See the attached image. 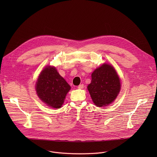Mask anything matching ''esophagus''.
Masks as SVG:
<instances>
[{"instance_id": "obj_1", "label": "esophagus", "mask_w": 157, "mask_h": 157, "mask_svg": "<svg viewBox=\"0 0 157 157\" xmlns=\"http://www.w3.org/2000/svg\"><path fill=\"white\" fill-rule=\"evenodd\" d=\"M84 88V85L83 84H81L78 86V88L79 89H83Z\"/></svg>"}]
</instances>
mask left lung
Listing matches in <instances>:
<instances>
[{
    "label": "left lung",
    "mask_w": 157,
    "mask_h": 157,
    "mask_svg": "<svg viewBox=\"0 0 157 157\" xmlns=\"http://www.w3.org/2000/svg\"><path fill=\"white\" fill-rule=\"evenodd\" d=\"M87 88L95 105L104 107L116 99L121 88L120 79L111 65L104 63L92 72Z\"/></svg>",
    "instance_id": "8db88e82"
}]
</instances>
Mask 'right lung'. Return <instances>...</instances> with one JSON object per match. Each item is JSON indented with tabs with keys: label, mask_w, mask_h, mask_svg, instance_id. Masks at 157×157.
<instances>
[{
	"label": "right lung",
	"mask_w": 157,
	"mask_h": 157,
	"mask_svg": "<svg viewBox=\"0 0 157 157\" xmlns=\"http://www.w3.org/2000/svg\"><path fill=\"white\" fill-rule=\"evenodd\" d=\"M36 90L37 96L44 104L51 108L59 109L71 86L55 67L48 65L40 72Z\"/></svg>",
	"instance_id": "add662e5"
}]
</instances>
